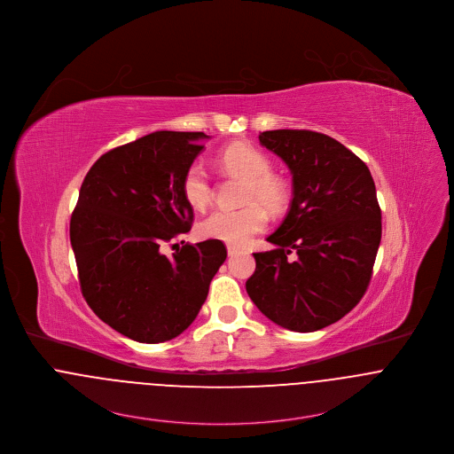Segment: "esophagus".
<instances>
[{"instance_id": "34e87169", "label": "esophagus", "mask_w": 454, "mask_h": 454, "mask_svg": "<svg viewBox=\"0 0 454 454\" xmlns=\"http://www.w3.org/2000/svg\"><path fill=\"white\" fill-rule=\"evenodd\" d=\"M238 251H239V249L236 247H231V245L227 247V253H229V256H234Z\"/></svg>"}]
</instances>
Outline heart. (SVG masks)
<instances>
[{"instance_id": "1", "label": "heart", "mask_w": 454, "mask_h": 454, "mask_svg": "<svg viewBox=\"0 0 454 454\" xmlns=\"http://www.w3.org/2000/svg\"><path fill=\"white\" fill-rule=\"evenodd\" d=\"M220 166L245 180L241 209H216L207 216L198 231L201 238L223 241L231 247H245L249 239L265 231L269 223L267 207L272 213L283 211L288 205L286 182L272 175L270 160L249 144H232L218 156ZM182 192L185 201L194 209H205L211 201V182L207 168L192 163L182 178ZM265 206L263 208L262 207Z\"/></svg>"}]
</instances>
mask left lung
Listing matches in <instances>:
<instances>
[{
  "mask_svg": "<svg viewBox=\"0 0 454 454\" xmlns=\"http://www.w3.org/2000/svg\"><path fill=\"white\" fill-rule=\"evenodd\" d=\"M260 144L293 175V200L270 251L253 253L247 291L258 310L286 330H323L366 293L381 241V209L364 161L310 129H272ZM295 253V260L288 254Z\"/></svg>",
  "mask_w": 454,
  "mask_h": 454,
  "instance_id": "left-lung-1",
  "label": "left lung"
}]
</instances>
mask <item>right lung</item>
<instances>
[{"label":"right lung","instance_id":"right-lung-1","mask_svg":"<svg viewBox=\"0 0 454 454\" xmlns=\"http://www.w3.org/2000/svg\"><path fill=\"white\" fill-rule=\"evenodd\" d=\"M203 138H209L203 131H154L102 154L86 173L71 216L86 303L113 330L140 343L187 330L227 258L216 239L163 253L191 231L194 211L182 178L203 151Z\"/></svg>","mask_w":454,"mask_h":454}]
</instances>
